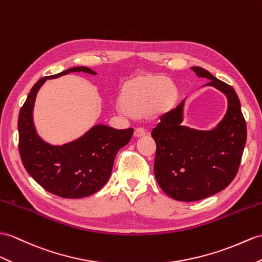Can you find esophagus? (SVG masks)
I'll return each instance as SVG.
<instances>
[{"label": "esophagus", "instance_id": "34e87169", "mask_svg": "<svg viewBox=\"0 0 262 262\" xmlns=\"http://www.w3.org/2000/svg\"><path fill=\"white\" fill-rule=\"evenodd\" d=\"M145 133H146V131H145L144 127H137V129L135 130V136H136L137 138L145 136Z\"/></svg>", "mask_w": 262, "mask_h": 262}]
</instances>
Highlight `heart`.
<instances>
[{
  "instance_id": "heart-1",
  "label": "heart",
  "mask_w": 262,
  "mask_h": 262,
  "mask_svg": "<svg viewBox=\"0 0 262 262\" xmlns=\"http://www.w3.org/2000/svg\"><path fill=\"white\" fill-rule=\"evenodd\" d=\"M123 102L119 101L118 110L126 113L127 109L136 114L144 113L152 106L168 105L172 99L170 82L162 76L139 79L130 82L122 93Z\"/></svg>"
}]
</instances>
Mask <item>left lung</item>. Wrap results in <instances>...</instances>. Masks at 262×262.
Listing matches in <instances>:
<instances>
[{
  "instance_id": "8db88e82",
  "label": "left lung",
  "mask_w": 262,
  "mask_h": 262,
  "mask_svg": "<svg viewBox=\"0 0 262 262\" xmlns=\"http://www.w3.org/2000/svg\"><path fill=\"white\" fill-rule=\"evenodd\" d=\"M205 85L227 97L225 117L213 129L203 131L182 125L184 100L160 117L151 136L157 144L155 176L170 198L192 202L220 192L232 182L247 141V125L233 88L207 70L192 67Z\"/></svg>"
}]
</instances>
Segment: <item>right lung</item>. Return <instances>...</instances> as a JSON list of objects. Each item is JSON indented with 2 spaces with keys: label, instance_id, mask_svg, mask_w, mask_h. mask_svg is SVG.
<instances>
[{
  "label": "right lung",
  "instance_id": "obj_1",
  "mask_svg": "<svg viewBox=\"0 0 262 262\" xmlns=\"http://www.w3.org/2000/svg\"><path fill=\"white\" fill-rule=\"evenodd\" d=\"M71 72L97 74L89 68L75 67L37 81L18 114V150L25 170L42 188L67 199H79L95 193L107 182L117 153L130 142L133 129L97 124L62 145L44 141L33 121L36 94L47 80Z\"/></svg>",
  "mask_w": 262,
  "mask_h": 262
}]
</instances>
